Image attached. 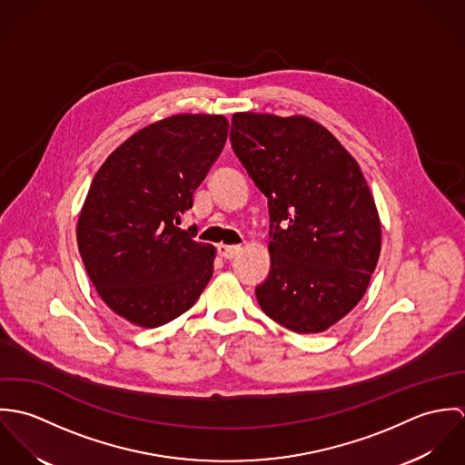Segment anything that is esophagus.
<instances>
[{"instance_id":"esophagus-1","label":"esophagus","mask_w":465,"mask_h":465,"mask_svg":"<svg viewBox=\"0 0 465 465\" xmlns=\"http://www.w3.org/2000/svg\"><path fill=\"white\" fill-rule=\"evenodd\" d=\"M242 252V247L240 245H218V254L223 258V260H234L238 254Z\"/></svg>"}]
</instances>
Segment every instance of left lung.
<instances>
[{"label": "left lung", "mask_w": 465, "mask_h": 465, "mask_svg": "<svg viewBox=\"0 0 465 465\" xmlns=\"http://www.w3.org/2000/svg\"><path fill=\"white\" fill-rule=\"evenodd\" d=\"M231 143L268 199L262 310L292 331H326L360 302L381 251L378 209L358 163L306 116L236 113Z\"/></svg>", "instance_id": "obj_1"}]
</instances>
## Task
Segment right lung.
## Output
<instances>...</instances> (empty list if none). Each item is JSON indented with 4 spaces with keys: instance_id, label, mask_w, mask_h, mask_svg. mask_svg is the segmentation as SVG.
I'll return each instance as SVG.
<instances>
[{
    "instance_id": "1",
    "label": "right lung",
    "mask_w": 465,
    "mask_h": 465,
    "mask_svg": "<svg viewBox=\"0 0 465 465\" xmlns=\"http://www.w3.org/2000/svg\"><path fill=\"white\" fill-rule=\"evenodd\" d=\"M227 131L218 114L164 118L122 143L91 183L78 251L104 302L135 326L177 319L213 275L214 247L193 240L195 225H179Z\"/></svg>"
}]
</instances>
